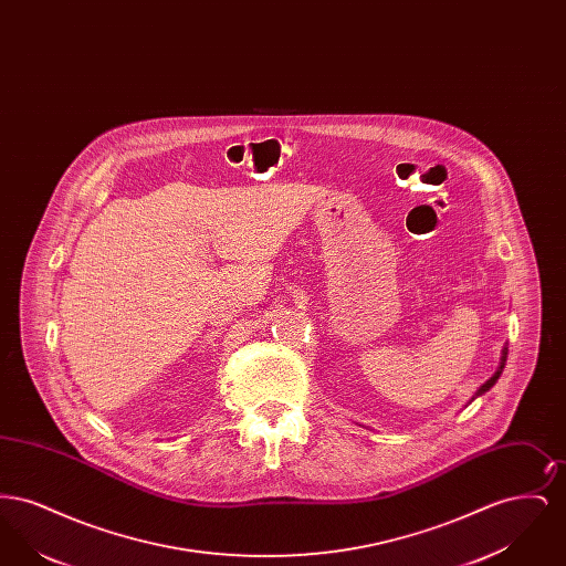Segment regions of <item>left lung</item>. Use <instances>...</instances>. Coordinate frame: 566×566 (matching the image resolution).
Listing matches in <instances>:
<instances>
[{"label":"left lung","mask_w":566,"mask_h":566,"mask_svg":"<svg viewBox=\"0 0 566 566\" xmlns=\"http://www.w3.org/2000/svg\"><path fill=\"white\" fill-rule=\"evenodd\" d=\"M505 360H507V348H505V350H503V360H501V367H499V371H496V374H494V376L490 377V379H488V381H485L484 386H482V388H480V390H478V392H475V397H480V395H484L485 390H490V388H492V386H494V384H496V379H499V377H501V374H503V367H505Z\"/></svg>","instance_id":"1"}]
</instances>
